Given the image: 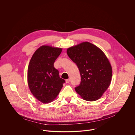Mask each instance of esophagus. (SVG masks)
<instances>
[{
  "mask_svg": "<svg viewBox=\"0 0 135 135\" xmlns=\"http://www.w3.org/2000/svg\"><path fill=\"white\" fill-rule=\"evenodd\" d=\"M70 82V79H67L66 80V83H69Z\"/></svg>",
  "mask_w": 135,
  "mask_h": 135,
  "instance_id": "1",
  "label": "esophagus"
}]
</instances>
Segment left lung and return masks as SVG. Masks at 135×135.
Returning <instances> with one entry per match:
<instances>
[{"mask_svg": "<svg viewBox=\"0 0 135 135\" xmlns=\"http://www.w3.org/2000/svg\"><path fill=\"white\" fill-rule=\"evenodd\" d=\"M67 53L81 75L76 92L87 101L99 99L109 86L112 76V67L104 53L87 42L68 48Z\"/></svg>", "mask_w": 135, "mask_h": 135, "instance_id": "obj_1", "label": "left lung"}]
</instances>
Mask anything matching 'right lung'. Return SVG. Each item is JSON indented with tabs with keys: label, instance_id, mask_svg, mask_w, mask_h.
Segmentation results:
<instances>
[{
	"label": "right lung",
	"instance_id": "1",
	"mask_svg": "<svg viewBox=\"0 0 135 135\" xmlns=\"http://www.w3.org/2000/svg\"><path fill=\"white\" fill-rule=\"evenodd\" d=\"M62 49L42 46L33 54L28 69V84L34 97L46 104L59 94L65 81L60 78L54 63Z\"/></svg>",
	"mask_w": 135,
	"mask_h": 135
}]
</instances>
